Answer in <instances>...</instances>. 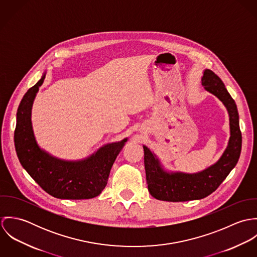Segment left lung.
<instances>
[{"label":"left lung","instance_id":"obj_1","mask_svg":"<svg viewBox=\"0 0 257 257\" xmlns=\"http://www.w3.org/2000/svg\"><path fill=\"white\" fill-rule=\"evenodd\" d=\"M202 85L219 98L227 110L230 130L228 145L215 164L193 174L165 171L156 155L144 146L147 188L150 195L157 200L186 202L203 199L218 189L238 161L242 140L235 102L220 77L212 70L204 71Z\"/></svg>","mask_w":257,"mask_h":257}]
</instances>
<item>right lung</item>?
<instances>
[{
	"label": "right lung",
	"instance_id": "obj_1",
	"mask_svg": "<svg viewBox=\"0 0 257 257\" xmlns=\"http://www.w3.org/2000/svg\"><path fill=\"white\" fill-rule=\"evenodd\" d=\"M45 73L25 94L17 112L15 147L22 166L46 193L68 200L92 199L99 196L108 183L110 168L127 139L100 147L89 157L67 161L38 147L32 125L34 100Z\"/></svg>",
	"mask_w": 257,
	"mask_h": 257
}]
</instances>
